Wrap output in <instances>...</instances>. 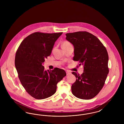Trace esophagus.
I'll return each instance as SVG.
<instances>
[{
    "label": "esophagus",
    "mask_w": 124,
    "mask_h": 124,
    "mask_svg": "<svg viewBox=\"0 0 124 124\" xmlns=\"http://www.w3.org/2000/svg\"><path fill=\"white\" fill-rule=\"evenodd\" d=\"M66 74H67V75H69L71 74V72H70L66 71Z\"/></svg>",
    "instance_id": "obj_1"
}]
</instances>
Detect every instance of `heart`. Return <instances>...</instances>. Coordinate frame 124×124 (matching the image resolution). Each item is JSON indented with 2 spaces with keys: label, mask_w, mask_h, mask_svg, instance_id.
<instances>
[{
  "label": "heart",
  "mask_w": 124,
  "mask_h": 124,
  "mask_svg": "<svg viewBox=\"0 0 124 124\" xmlns=\"http://www.w3.org/2000/svg\"><path fill=\"white\" fill-rule=\"evenodd\" d=\"M71 45V43L67 41H64L62 44V47H65V46H69Z\"/></svg>",
  "instance_id": "heart-1"
}]
</instances>
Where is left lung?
<instances>
[{
    "label": "left lung",
    "mask_w": 124,
    "mask_h": 124,
    "mask_svg": "<svg viewBox=\"0 0 124 124\" xmlns=\"http://www.w3.org/2000/svg\"><path fill=\"white\" fill-rule=\"evenodd\" d=\"M66 39L73 45V60L84 65L80 75L71 86L72 94L82 100L93 99L103 88L109 73L108 54L106 47L94 35L87 31H77L65 34Z\"/></svg>",
    "instance_id": "8db88e82"
}]
</instances>
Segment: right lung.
I'll return each mask as SVG.
<instances>
[{"label": "right lung", "instance_id": "1", "mask_svg": "<svg viewBox=\"0 0 124 124\" xmlns=\"http://www.w3.org/2000/svg\"><path fill=\"white\" fill-rule=\"evenodd\" d=\"M62 33H33L24 39L16 52L15 65L18 77L27 93L36 99H45L54 94L58 83L66 75L63 69L45 71L42 65Z\"/></svg>", "mask_w": 124, "mask_h": 124}]
</instances>
